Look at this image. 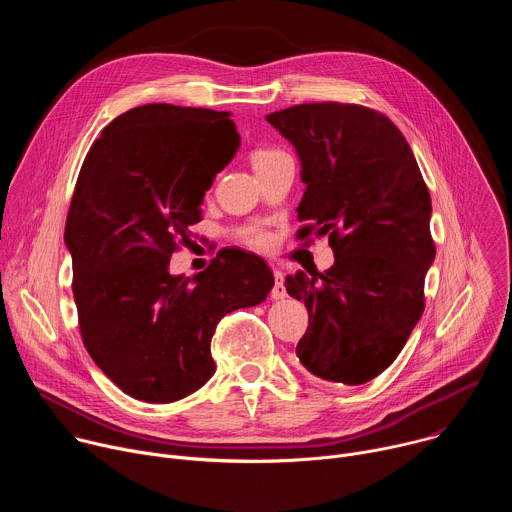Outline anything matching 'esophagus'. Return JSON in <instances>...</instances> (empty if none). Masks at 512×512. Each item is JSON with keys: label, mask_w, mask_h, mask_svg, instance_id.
I'll use <instances>...</instances> for the list:
<instances>
[{"label": "esophagus", "mask_w": 512, "mask_h": 512, "mask_svg": "<svg viewBox=\"0 0 512 512\" xmlns=\"http://www.w3.org/2000/svg\"><path fill=\"white\" fill-rule=\"evenodd\" d=\"M273 277H275V283L271 287V300H283L287 296L285 285H283V273L279 269H275Z\"/></svg>", "instance_id": "1"}]
</instances>
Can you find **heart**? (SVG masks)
<instances>
[{
  "label": "heart",
  "mask_w": 512,
  "mask_h": 512,
  "mask_svg": "<svg viewBox=\"0 0 512 512\" xmlns=\"http://www.w3.org/2000/svg\"><path fill=\"white\" fill-rule=\"evenodd\" d=\"M283 156V152L279 150H273V148H259L253 152L251 156V162H253V168H259V166H265L269 162H273L275 158ZM241 239L251 245V247H265L267 245V237L263 231L255 229V227H249V229H243L241 231Z\"/></svg>",
  "instance_id": "1"
}]
</instances>
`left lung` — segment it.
I'll return each mask as SVG.
<instances>
[{"mask_svg":"<svg viewBox=\"0 0 512 512\" xmlns=\"http://www.w3.org/2000/svg\"><path fill=\"white\" fill-rule=\"evenodd\" d=\"M291 145L306 184L300 221L328 237L326 273L287 275L308 308L296 354L312 375L344 385L379 377L423 314L425 273L435 259L431 198L395 123L373 109L304 103L265 117Z\"/></svg>","mask_w":512,"mask_h":512,"instance_id":"obj_1","label":"left lung"}]
</instances>
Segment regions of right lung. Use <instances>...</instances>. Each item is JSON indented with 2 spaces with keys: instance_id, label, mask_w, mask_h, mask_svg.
Wrapping results in <instances>:
<instances>
[{
  "instance_id": "right-lung-1",
  "label": "right lung",
  "mask_w": 512,
  "mask_h": 512,
  "mask_svg": "<svg viewBox=\"0 0 512 512\" xmlns=\"http://www.w3.org/2000/svg\"><path fill=\"white\" fill-rule=\"evenodd\" d=\"M239 145L229 111L150 103L113 119L83 162L64 227L72 294L87 352L133 399L172 403L198 391L214 375L218 320L265 302L273 287L251 253L216 255L194 277L170 273Z\"/></svg>"
}]
</instances>
